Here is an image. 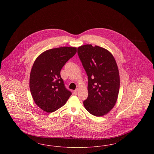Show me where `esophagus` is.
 Returning <instances> with one entry per match:
<instances>
[{"instance_id": "esophagus-1", "label": "esophagus", "mask_w": 154, "mask_h": 154, "mask_svg": "<svg viewBox=\"0 0 154 154\" xmlns=\"http://www.w3.org/2000/svg\"><path fill=\"white\" fill-rule=\"evenodd\" d=\"M78 91H79V89H78V88L75 89V90H74V95H77V94Z\"/></svg>"}]
</instances>
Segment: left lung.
<instances>
[{"label":"left lung","instance_id":"1","mask_svg":"<svg viewBox=\"0 0 154 154\" xmlns=\"http://www.w3.org/2000/svg\"><path fill=\"white\" fill-rule=\"evenodd\" d=\"M77 52L88 78V96L84 106L93 116H103L117 100L120 80L116 61L110 51L97 45H81Z\"/></svg>","mask_w":154,"mask_h":154}]
</instances>
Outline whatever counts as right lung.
Here are the masks:
<instances>
[{
	"mask_svg": "<svg viewBox=\"0 0 154 154\" xmlns=\"http://www.w3.org/2000/svg\"><path fill=\"white\" fill-rule=\"evenodd\" d=\"M76 52L75 47H62L43 52L35 60L30 74V91L37 106L44 111L58 110L72 95L60 73Z\"/></svg>",
	"mask_w": 154,
	"mask_h": 154,
	"instance_id": "obj_1",
	"label": "right lung"
}]
</instances>
